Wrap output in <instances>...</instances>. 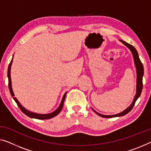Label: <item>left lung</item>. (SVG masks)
Listing matches in <instances>:
<instances>
[{
    "label": "left lung",
    "instance_id": "obj_1",
    "mask_svg": "<svg viewBox=\"0 0 151 151\" xmlns=\"http://www.w3.org/2000/svg\"><path fill=\"white\" fill-rule=\"evenodd\" d=\"M121 41L123 42V44L125 45L128 48H129L130 50H131L132 54H133V57L134 59V62H135V66L136 67V71H137V85H136V94L135 96L134 99L133 100V102L132 103V104L129 106V107L127 108V109H125L124 111H123L121 113L116 114H114V115H103V114H101L100 113H98L96 111H94V112H96V114H98L99 116H102V117H104V118H112V117H116V116H121L125 115V114H127L128 112H129L132 111V109H133L134 106L136 103V100H138V98L140 97L142 90V86H143V83H142V77L144 75V67L142 65V63L141 62L140 58H139V55L138 53L137 52L136 49H135V47L134 46H132V45H130L127 42H126L123 40H121Z\"/></svg>",
    "mask_w": 151,
    "mask_h": 151
}]
</instances>
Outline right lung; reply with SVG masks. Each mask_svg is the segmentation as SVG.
<instances>
[{
	"mask_svg": "<svg viewBox=\"0 0 151 151\" xmlns=\"http://www.w3.org/2000/svg\"><path fill=\"white\" fill-rule=\"evenodd\" d=\"M12 62H13V59L11 60V61L10 62L9 65L8 66V71H7V76H8V80H9V91H10V93H11V95L12 96L13 100L15 101V102L17 103V104L18 106V107L19 108V109L21 110L22 112H23L26 114V116H29V117L30 118H35V119H51V118H53L54 116H55L56 115H58V114L60 113V112L61 111V110L62 109L63 106H64V100H65V98H66V93L64 94V96H63V98L62 100V102L60 103V106L58 108V109L56 110L53 112H51L50 114H37V113H35V112H30L28 111V110H26V109H24V108L21 105V104L18 102V100H17L16 98L14 97V93H13V91L12 90V87H11V64H12Z\"/></svg>",
	"mask_w": 151,
	"mask_h": 151,
	"instance_id": "right-lung-1",
	"label": "right lung"
}]
</instances>
